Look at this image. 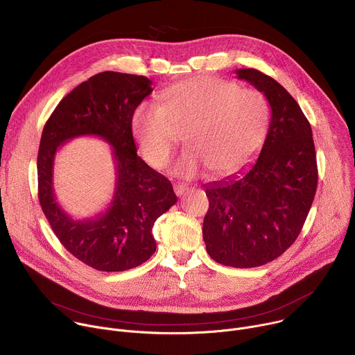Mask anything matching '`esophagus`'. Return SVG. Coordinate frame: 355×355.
Masks as SVG:
<instances>
[{
  "label": "esophagus",
  "instance_id": "esophagus-1",
  "mask_svg": "<svg viewBox=\"0 0 355 355\" xmlns=\"http://www.w3.org/2000/svg\"><path fill=\"white\" fill-rule=\"evenodd\" d=\"M188 187L187 185H184V184H175L174 185V191H175V193L178 195V196H182V195H185L187 192H188Z\"/></svg>",
  "mask_w": 355,
  "mask_h": 355
}]
</instances>
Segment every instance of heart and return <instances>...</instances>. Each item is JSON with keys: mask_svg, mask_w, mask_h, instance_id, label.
Wrapping results in <instances>:
<instances>
[{"mask_svg": "<svg viewBox=\"0 0 355 355\" xmlns=\"http://www.w3.org/2000/svg\"><path fill=\"white\" fill-rule=\"evenodd\" d=\"M268 128L270 105L263 92L212 76L170 85L162 92V104L141 103L132 116L141 153L155 167L168 163L188 130L191 150L177 170L198 175L208 168L218 178L233 177L254 162Z\"/></svg>", "mask_w": 355, "mask_h": 355, "instance_id": "1", "label": "heart"}]
</instances>
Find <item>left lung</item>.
I'll list each match as a JSON object with an SVG mask.
<instances>
[{
    "label": "left lung",
    "instance_id": "8db88e82",
    "mask_svg": "<svg viewBox=\"0 0 355 355\" xmlns=\"http://www.w3.org/2000/svg\"><path fill=\"white\" fill-rule=\"evenodd\" d=\"M263 92L271 121L261 153L244 175L207 185L202 226L208 254L219 264L252 268L278 259L299 236L318 188L312 128L293 96L256 70H236Z\"/></svg>",
    "mask_w": 355,
    "mask_h": 355
}]
</instances>
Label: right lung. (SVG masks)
<instances>
[{
    "label": "right lung",
    "instance_id": "add662e5",
    "mask_svg": "<svg viewBox=\"0 0 355 355\" xmlns=\"http://www.w3.org/2000/svg\"><path fill=\"white\" fill-rule=\"evenodd\" d=\"M144 76L104 71L67 94L47 119L37 153V191L44 216L66 250L98 271L135 268L156 251L155 222L177 196L171 182L139 156L132 116L153 91ZM78 135H98L110 142L117 168L112 205L91 220L74 221L57 204L53 164L57 150Z\"/></svg>",
    "mask_w": 355,
    "mask_h": 355
}]
</instances>
